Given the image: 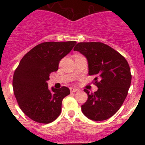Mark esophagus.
Wrapping results in <instances>:
<instances>
[{
	"mask_svg": "<svg viewBox=\"0 0 145 145\" xmlns=\"http://www.w3.org/2000/svg\"><path fill=\"white\" fill-rule=\"evenodd\" d=\"M70 92H72V93L79 91L78 89H77V88H70Z\"/></svg>",
	"mask_w": 145,
	"mask_h": 145,
	"instance_id": "1",
	"label": "esophagus"
}]
</instances>
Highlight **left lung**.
Here are the masks:
<instances>
[{"instance_id":"obj_1","label":"left lung","mask_w":145,"mask_h":145,"mask_svg":"<svg viewBox=\"0 0 145 145\" xmlns=\"http://www.w3.org/2000/svg\"><path fill=\"white\" fill-rule=\"evenodd\" d=\"M88 59V75H96L94 93L87 89L88 99L81 106L88 118L101 121L110 118L118 111L127 97L131 82L130 67L123 56L100 42H82L74 48Z\"/></svg>"}]
</instances>
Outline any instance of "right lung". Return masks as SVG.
<instances>
[{
  "mask_svg": "<svg viewBox=\"0 0 145 145\" xmlns=\"http://www.w3.org/2000/svg\"><path fill=\"white\" fill-rule=\"evenodd\" d=\"M75 44V41L44 42L32 48L20 61L13 76V89L20 109L31 120L49 123L61 113V102L70 94V89L62 86L50 91L46 81Z\"/></svg>",
  "mask_w": 145,
  "mask_h": 145,
  "instance_id": "obj_1",
  "label": "right lung"
}]
</instances>
